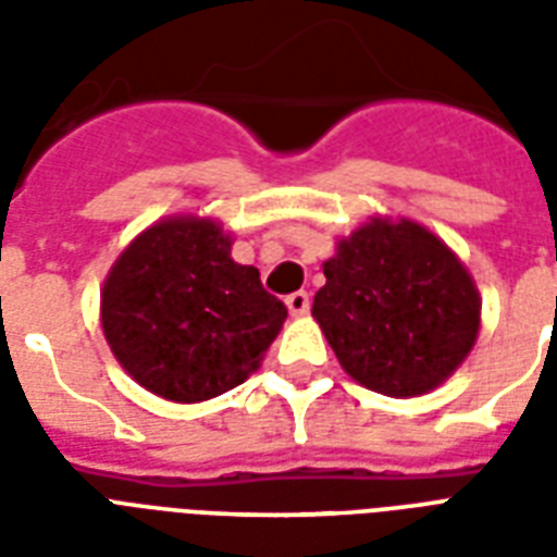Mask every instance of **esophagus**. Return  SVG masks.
Instances as JSON below:
<instances>
[{
    "instance_id": "obj_1",
    "label": "esophagus",
    "mask_w": 557,
    "mask_h": 557,
    "mask_svg": "<svg viewBox=\"0 0 557 557\" xmlns=\"http://www.w3.org/2000/svg\"><path fill=\"white\" fill-rule=\"evenodd\" d=\"M309 304H312V300H309V295H306V292H295V295L286 297L288 312L295 314V318H304V314L309 312Z\"/></svg>"
}]
</instances>
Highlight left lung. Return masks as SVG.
<instances>
[{
  "label": "left lung",
  "mask_w": 557,
  "mask_h": 557,
  "mask_svg": "<svg viewBox=\"0 0 557 557\" xmlns=\"http://www.w3.org/2000/svg\"><path fill=\"white\" fill-rule=\"evenodd\" d=\"M312 314L341 367L393 398L454 375L480 332V292L459 257L413 219H370L323 262Z\"/></svg>",
  "instance_id": "obj_1"
}]
</instances>
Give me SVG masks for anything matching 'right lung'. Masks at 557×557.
Segmentation results:
<instances>
[{
	"label": "right lung",
	"mask_w": 557,
	"mask_h": 557,
	"mask_svg": "<svg viewBox=\"0 0 557 557\" xmlns=\"http://www.w3.org/2000/svg\"><path fill=\"white\" fill-rule=\"evenodd\" d=\"M219 222L170 216L135 236L100 292L112 356L144 389L196 405L243 384L288 309L260 271L231 260Z\"/></svg>",
	"instance_id": "1"
}]
</instances>
